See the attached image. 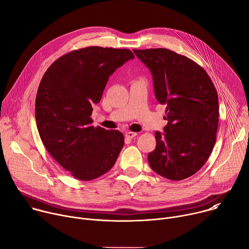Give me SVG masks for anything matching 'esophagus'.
<instances>
[{
    "label": "esophagus",
    "mask_w": 249,
    "mask_h": 249,
    "mask_svg": "<svg viewBox=\"0 0 249 249\" xmlns=\"http://www.w3.org/2000/svg\"><path fill=\"white\" fill-rule=\"evenodd\" d=\"M136 136H137V133H135V132L129 131V132H126V133H125V137L128 138V139H133V138H135Z\"/></svg>",
    "instance_id": "esophagus-1"
}]
</instances>
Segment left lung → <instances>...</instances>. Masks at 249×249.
Listing matches in <instances>:
<instances>
[{
    "mask_svg": "<svg viewBox=\"0 0 249 249\" xmlns=\"http://www.w3.org/2000/svg\"><path fill=\"white\" fill-rule=\"evenodd\" d=\"M153 75L155 95L166 105L164 133L148 155L152 169L164 178L182 180L207 161L217 139L219 101L206 71L191 59L165 48L134 49Z\"/></svg>",
    "mask_w": 249,
    "mask_h": 249,
    "instance_id": "obj_1",
    "label": "left lung"
}]
</instances>
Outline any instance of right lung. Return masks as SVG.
Returning <instances> with one entry per match:
<instances>
[{"instance_id": "obj_1", "label": "right lung", "mask_w": 249, "mask_h": 249, "mask_svg": "<svg viewBox=\"0 0 249 249\" xmlns=\"http://www.w3.org/2000/svg\"><path fill=\"white\" fill-rule=\"evenodd\" d=\"M129 49L90 46L71 51L45 72L35 99L39 136L53 159L75 178L89 181L112 168L123 146L118 130L91 125L92 104Z\"/></svg>"}]
</instances>
